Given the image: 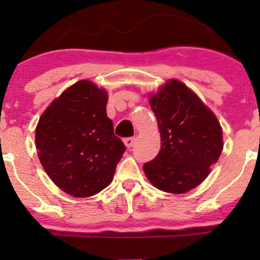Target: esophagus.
<instances>
[{"label": "esophagus", "mask_w": 260, "mask_h": 260, "mask_svg": "<svg viewBox=\"0 0 260 260\" xmlns=\"http://www.w3.org/2000/svg\"><path fill=\"white\" fill-rule=\"evenodd\" d=\"M123 142H124V145L127 146L128 148H132V147L135 146V143H136V138L135 137L124 138V140H123Z\"/></svg>", "instance_id": "esophagus-1"}]
</instances>
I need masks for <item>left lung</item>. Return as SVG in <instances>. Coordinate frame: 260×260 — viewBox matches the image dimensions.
Returning a JSON list of instances; mask_svg holds the SVG:
<instances>
[{
	"label": "left lung",
	"mask_w": 260,
	"mask_h": 260,
	"mask_svg": "<svg viewBox=\"0 0 260 260\" xmlns=\"http://www.w3.org/2000/svg\"><path fill=\"white\" fill-rule=\"evenodd\" d=\"M161 132V149L143 165L158 190L183 193L200 185L222 151V129L215 114L179 80L167 81L149 98Z\"/></svg>",
	"instance_id": "obj_1"
}]
</instances>
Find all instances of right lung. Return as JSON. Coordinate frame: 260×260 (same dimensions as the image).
Wrapping results in <instances>:
<instances>
[{"instance_id":"1","label":"right lung","mask_w":260,"mask_h":260,"mask_svg":"<svg viewBox=\"0 0 260 260\" xmlns=\"http://www.w3.org/2000/svg\"><path fill=\"white\" fill-rule=\"evenodd\" d=\"M108 95L89 80L62 91L36 127L39 158L52 182L74 198H89L112 182L125 146L107 117Z\"/></svg>"}]
</instances>
